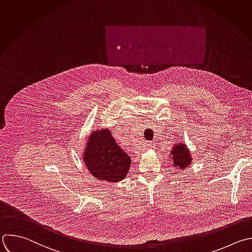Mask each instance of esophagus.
Here are the masks:
<instances>
[{
	"label": "esophagus",
	"instance_id": "34e87169",
	"mask_svg": "<svg viewBox=\"0 0 252 252\" xmlns=\"http://www.w3.org/2000/svg\"><path fill=\"white\" fill-rule=\"evenodd\" d=\"M153 147H154V143H152V142L146 143V148H147V149H151V148H153Z\"/></svg>",
	"mask_w": 252,
	"mask_h": 252
}]
</instances>
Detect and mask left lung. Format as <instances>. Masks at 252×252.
Segmentation results:
<instances>
[{
    "instance_id": "8db88e82",
    "label": "left lung",
    "mask_w": 252,
    "mask_h": 252,
    "mask_svg": "<svg viewBox=\"0 0 252 252\" xmlns=\"http://www.w3.org/2000/svg\"><path fill=\"white\" fill-rule=\"evenodd\" d=\"M169 160L173 168L184 171L192 163L193 157L190 149L184 142L174 143L169 151Z\"/></svg>"
}]
</instances>
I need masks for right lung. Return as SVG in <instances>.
Instances as JSON below:
<instances>
[{"mask_svg": "<svg viewBox=\"0 0 252 252\" xmlns=\"http://www.w3.org/2000/svg\"><path fill=\"white\" fill-rule=\"evenodd\" d=\"M81 157L90 174L107 183L124 180L131 164L130 156L121 148L111 130L104 127L90 132Z\"/></svg>", "mask_w": 252, "mask_h": 252, "instance_id": "add662e5", "label": "right lung"}]
</instances>
